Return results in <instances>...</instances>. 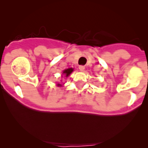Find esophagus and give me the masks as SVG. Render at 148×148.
<instances>
[{
	"mask_svg": "<svg viewBox=\"0 0 148 148\" xmlns=\"http://www.w3.org/2000/svg\"><path fill=\"white\" fill-rule=\"evenodd\" d=\"M79 69L80 71H84V69H85V66H83V65H80L79 66Z\"/></svg>",
	"mask_w": 148,
	"mask_h": 148,
	"instance_id": "obj_1",
	"label": "esophagus"
}]
</instances>
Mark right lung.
Here are the masks:
<instances>
[{
	"instance_id": "add662e5",
	"label": "right lung",
	"mask_w": 148,
	"mask_h": 148,
	"mask_svg": "<svg viewBox=\"0 0 148 148\" xmlns=\"http://www.w3.org/2000/svg\"><path fill=\"white\" fill-rule=\"evenodd\" d=\"M73 71V69L72 68H69V69H65L64 71H63V74H64V75L66 77H69V75L70 74H71V72ZM58 86H62V84H58Z\"/></svg>"
}]
</instances>
